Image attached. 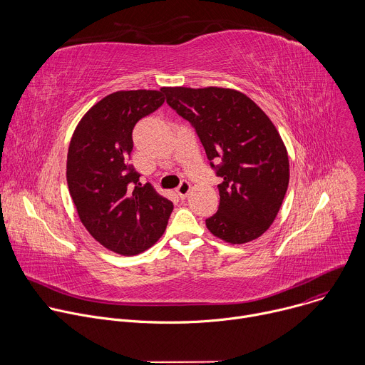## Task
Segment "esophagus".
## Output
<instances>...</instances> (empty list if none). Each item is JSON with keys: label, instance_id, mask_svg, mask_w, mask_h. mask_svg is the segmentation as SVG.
Listing matches in <instances>:
<instances>
[{"label": "esophagus", "instance_id": "34e87169", "mask_svg": "<svg viewBox=\"0 0 365 365\" xmlns=\"http://www.w3.org/2000/svg\"><path fill=\"white\" fill-rule=\"evenodd\" d=\"M189 192H190V185H189V182H186V180H183V182L179 185V187L176 189V193H178V196H179L180 199H185V197L189 195Z\"/></svg>", "mask_w": 365, "mask_h": 365}]
</instances>
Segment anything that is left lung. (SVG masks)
I'll return each mask as SVG.
<instances>
[{
	"instance_id": "obj_1",
	"label": "left lung",
	"mask_w": 365,
	"mask_h": 365,
	"mask_svg": "<svg viewBox=\"0 0 365 365\" xmlns=\"http://www.w3.org/2000/svg\"><path fill=\"white\" fill-rule=\"evenodd\" d=\"M166 102L195 128L221 178L215 237L244 244L273 224L289 186V158L274 124L247 95L227 88H165Z\"/></svg>"
}]
</instances>
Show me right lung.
<instances>
[{"label": "right lung", "mask_w": 365, "mask_h": 365, "mask_svg": "<svg viewBox=\"0 0 365 365\" xmlns=\"http://www.w3.org/2000/svg\"><path fill=\"white\" fill-rule=\"evenodd\" d=\"M165 99V88L114 92L83 115L69 144L66 179L79 220L99 244L123 255L151 247L173 211L128 165L135 124Z\"/></svg>", "instance_id": "right-lung-1"}]
</instances>
